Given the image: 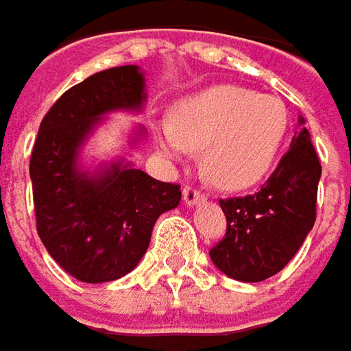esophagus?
Here are the masks:
<instances>
[{"instance_id":"34e87169","label":"esophagus","mask_w":351,"mask_h":351,"mask_svg":"<svg viewBox=\"0 0 351 351\" xmlns=\"http://www.w3.org/2000/svg\"><path fill=\"white\" fill-rule=\"evenodd\" d=\"M182 200H184V206H189V208H194L196 204H200V202H204V194L198 191V189H192V186H186L184 191H182Z\"/></svg>"}]
</instances>
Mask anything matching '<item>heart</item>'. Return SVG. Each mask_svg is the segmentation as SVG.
<instances>
[{
	"label": "heart",
	"instance_id": "heart-1",
	"mask_svg": "<svg viewBox=\"0 0 351 351\" xmlns=\"http://www.w3.org/2000/svg\"><path fill=\"white\" fill-rule=\"evenodd\" d=\"M289 125V108L279 96L241 86H210L180 99L173 119L153 125V137L173 160L191 159L204 149L206 176L220 189L239 191L267 175Z\"/></svg>",
	"mask_w": 351,
	"mask_h": 351
}]
</instances>
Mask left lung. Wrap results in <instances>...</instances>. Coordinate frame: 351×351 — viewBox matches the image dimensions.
<instances>
[{"label":"left lung","mask_w":351,"mask_h":351,"mask_svg":"<svg viewBox=\"0 0 351 351\" xmlns=\"http://www.w3.org/2000/svg\"><path fill=\"white\" fill-rule=\"evenodd\" d=\"M320 175L322 167L306 121L298 115V133L291 149L261 191L220 200L228 230L220 243L210 250L212 263L223 275L243 282L277 275L313 230Z\"/></svg>","instance_id":"1"}]
</instances>
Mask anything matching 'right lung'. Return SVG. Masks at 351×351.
I'll return each instance as SVG.
<instances>
[{"label":"right lung","mask_w":351,"mask_h":351,"mask_svg":"<svg viewBox=\"0 0 351 351\" xmlns=\"http://www.w3.org/2000/svg\"><path fill=\"white\" fill-rule=\"evenodd\" d=\"M145 104V72L125 64L72 86L40 121L29 165L37 232L51 257L78 281H115L133 271L157 218L180 202L176 184L130 160L147 137L141 123L128 135L130 153L110 160L84 155L108 115H139Z\"/></svg>","instance_id":"right-lung-1"}]
</instances>
